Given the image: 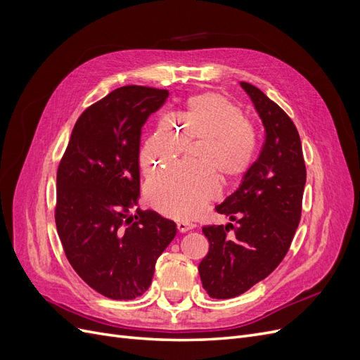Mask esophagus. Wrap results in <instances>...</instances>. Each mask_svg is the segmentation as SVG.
I'll return each mask as SVG.
<instances>
[{"mask_svg": "<svg viewBox=\"0 0 360 360\" xmlns=\"http://www.w3.org/2000/svg\"><path fill=\"white\" fill-rule=\"evenodd\" d=\"M195 225L193 224H189V222H177V230L180 233H188L191 230H193Z\"/></svg>", "mask_w": 360, "mask_h": 360, "instance_id": "1", "label": "esophagus"}]
</instances>
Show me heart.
<instances>
[{"label": "heart", "instance_id": "1", "mask_svg": "<svg viewBox=\"0 0 360 360\" xmlns=\"http://www.w3.org/2000/svg\"><path fill=\"white\" fill-rule=\"evenodd\" d=\"M176 129L162 122L144 143L139 167L151 176L168 165L189 143H200L192 155L195 165H180L151 179L146 186L147 202L174 219H192L216 191L214 173L228 184L242 177L257 153L258 138L254 124L243 117L234 102L222 94L193 96L176 115Z\"/></svg>", "mask_w": 360, "mask_h": 360}]
</instances>
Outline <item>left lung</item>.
Returning a JSON list of instances; mask_svg holds the SVG:
<instances>
[{
  "mask_svg": "<svg viewBox=\"0 0 360 360\" xmlns=\"http://www.w3.org/2000/svg\"><path fill=\"white\" fill-rule=\"evenodd\" d=\"M240 85L263 122L266 139L238 189L214 207L237 225L202 226L210 248L198 270L213 299L240 296L279 266L300 222L307 183L300 136L291 118L252 84Z\"/></svg>",
  "mask_w": 360,
  "mask_h": 360,
  "instance_id": "1",
  "label": "left lung"
}]
</instances>
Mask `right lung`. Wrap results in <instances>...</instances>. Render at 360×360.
Listing matches in <instances>:
<instances>
[{
  "label": "right lung",
  "mask_w": 360,
  "mask_h": 360,
  "mask_svg": "<svg viewBox=\"0 0 360 360\" xmlns=\"http://www.w3.org/2000/svg\"><path fill=\"white\" fill-rule=\"evenodd\" d=\"M167 90L126 85L81 114L57 171L56 224L69 263L93 290L114 300L146 292L176 224L129 209L139 197V141Z\"/></svg>",
  "instance_id": "obj_1"
}]
</instances>
